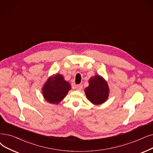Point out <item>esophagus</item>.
Listing matches in <instances>:
<instances>
[{
    "label": "esophagus",
    "mask_w": 153,
    "mask_h": 153,
    "mask_svg": "<svg viewBox=\"0 0 153 153\" xmlns=\"http://www.w3.org/2000/svg\"><path fill=\"white\" fill-rule=\"evenodd\" d=\"M76 88L77 90H79V91H81V89H82V84L76 85Z\"/></svg>",
    "instance_id": "esophagus-1"
}]
</instances>
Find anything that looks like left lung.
I'll return each mask as SVG.
<instances>
[{
  "instance_id": "obj_1",
  "label": "left lung",
  "mask_w": 153,
  "mask_h": 153,
  "mask_svg": "<svg viewBox=\"0 0 153 153\" xmlns=\"http://www.w3.org/2000/svg\"><path fill=\"white\" fill-rule=\"evenodd\" d=\"M89 85L85 89V95L89 100L94 104L104 102L108 97L109 88L104 79L96 75L89 79Z\"/></svg>"
}]
</instances>
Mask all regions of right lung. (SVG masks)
<instances>
[{"instance_id":"obj_1","label":"right lung","mask_w":153,"mask_h":153,"mask_svg":"<svg viewBox=\"0 0 153 153\" xmlns=\"http://www.w3.org/2000/svg\"><path fill=\"white\" fill-rule=\"evenodd\" d=\"M71 89V84L65 81L62 76L57 74L51 77L42 88L45 99L50 103H59Z\"/></svg>"}]
</instances>
